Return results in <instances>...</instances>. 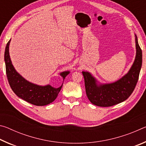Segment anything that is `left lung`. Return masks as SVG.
<instances>
[{
	"mask_svg": "<svg viewBox=\"0 0 146 146\" xmlns=\"http://www.w3.org/2000/svg\"><path fill=\"white\" fill-rule=\"evenodd\" d=\"M137 55L131 68L126 75L114 83L97 85L90 73L83 71L86 95L90 102L100 107H110L127 99L134 91L138 80L142 62V53L135 35Z\"/></svg>",
	"mask_w": 146,
	"mask_h": 146,
	"instance_id": "1",
	"label": "left lung"
}]
</instances>
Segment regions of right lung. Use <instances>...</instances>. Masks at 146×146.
<instances>
[{
	"instance_id": "1",
	"label": "right lung",
	"mask_w": 146,
	"mask_h": 146,
	"mask_svg": "<svg viewBox=\"0 0 146 146\" xmlns=\"http://www.w3.org/2000/svg\"><path fill=\"white\" fill-rule=\"evenodd\" d=\"M10 40L7 43L4 53L6 72L9 84L11 90L19 98L35 106L48 105L55 100L62 85L58 88L51 86H40L28 82L19 75L11 64L9 54V45ZM69 74V71L61 73L64 80Z\"/></svg>"
}]
</instances>
